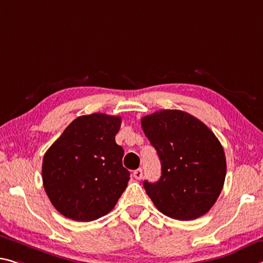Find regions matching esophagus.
<instances>
[{"label":"esophagus","mask_w":263,"mask_h":263,"mask_svg":"<svg viewBox=\"0 0 263 263\" xmlns=\"http://www.w3.org/2000/svg\"><path fill=\"white\" fill-rule=\"evenodd\" d=\"M133 177H135L136 179H138V180H140V179L143 178V170L138 168V170L133 171Z\"/></svg>","instance_id":"obj_1"}]
</instances>
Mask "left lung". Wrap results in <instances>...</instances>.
<instances>
[{"mask_svg": "<svg viewBox=\"0 0 263 263\" xmlns=\"http://www.w3.org/2000/svg\"><path fill=\"white\" fill-rule=\"evenodd\" d=\"M141 127L161 162L159 180L144 181L154 206L170 218L186 221L206 214L226 178V157L214 133L180 110L145 116Z\"/></svg>", "mask_w": 263, "mask_h": 263, "instance_id": "left-lung-1", "label": "left lung"}]
</instances>
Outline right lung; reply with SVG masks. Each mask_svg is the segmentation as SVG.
<instances>
[{
  "label": "right lung",
  "mask_w": 263,
  "mask_h": 263,
  "mask_svg": "<svg viewBox=\"0 0 263 263\" xmlns=\"http://www.w3.org/2000/svg\"><path fill=\"white\" fill-rule=\"evenodd\" d=\"M122 118L81 116L44 154L42 178L53 207L74 221H92L116 206L130 180L117 145Z\"/></svg>",
  "instance_id": "add662e5"
}]
</instances>
